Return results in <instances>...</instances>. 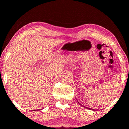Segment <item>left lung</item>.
<instances>
[{"instance_id":"obj_1","label":"left lung","mask_w":129,"mask_h":129,"mask_svg":"<svg viewBox=\"0 0 129 129\" xmlns=\"http://www.w3.org/2000/svg\"><path fill=\"white\" fill-rule=\"evenodd\" d=\"M78 103H79V102H78ZM79 105H81V106H83V107H84V108H86V109H90V110H93V111H94V109H91V108H86V107H85V106H83V105H82L81 104H80V103H79ZM95 111H97V110H95Z\"/></svg>"}]
</instances>
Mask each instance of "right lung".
Instances as JSON below:
<instances>
[{
  "label": "right lung",
  "mask_w": 129,
  "mask_h": 129,
  "mask_svg": "<svg viewBox=\"0 0 129 129\" xmlns=\"http://www.w3.org/2000/svg\"><path fill=\"white\" fill-rule=\"evenodd\" d=\"M40 109H38V110H37V111H40Z\"/></svg>",
  "instance_id": "1"
}]
</instances>
